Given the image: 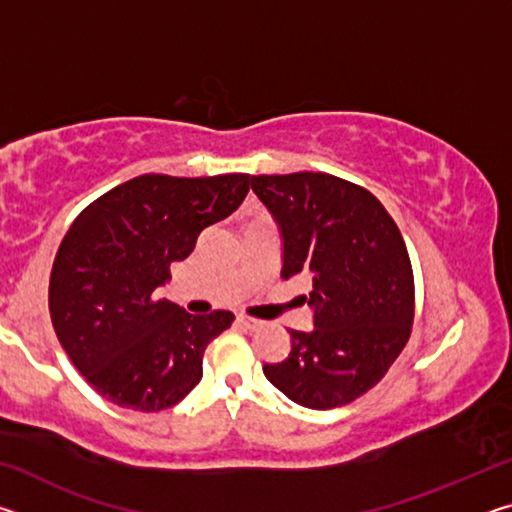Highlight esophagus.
I'll return each mask as SVG.
<instances>
[{
  "label": "esophagus",
  "instance_id": "34e87169",
  "mask_svg": "<svg viewBox=\"0 0 512 512\" xmlns=\"http://www.w3.org/2000/svg\"><path fill=\"white\" fill-rule=\"evenodd\" d=\"M237 325L248 329V332H255V329L259 327V320L255 318H248V316H237Z\"/></svg>",
  "mask_w": 512,
  "mask_h": 512
}]
</instances>
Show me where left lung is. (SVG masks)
I'll return each mask as SVG.
<instances>
[{"label": "left lung", "mask_w": 512, "mask_h": 512, "mask_svg": "<svg viewBox=\"0 0 512 512\" xmlns=\"http://www.w3.org/2000/svg\"><path fill=\"white\" fill-rule=\"evenodd\" d=\"M280 228L282 277L307 273L314 329H291V352L266 363L271 384L307 409L368 393L400 357L413 325V271L391 214L368 189L329 173L253 176Z\"/></svg>", "instance_id": "1"}]
</instances>
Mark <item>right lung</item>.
<instances>
[{"mask_svg":"<svg viewBox=\"0 0 512 512\" xmlns=\"http://www.w3.org/2000/svg\"><path fill=\"white\" fill-rule=\"evenodd\" d=\"M248 173H144L76 216L49 280V311L67 357L101 397L133 411L178 404L203 377V354L230 311L194 316L158 289L201 232L244 203Z\"/></svg>","mask_w":512,"mask_h":512,"instance_id":"1","label":"right lung"}]
</instances>
